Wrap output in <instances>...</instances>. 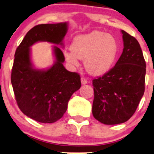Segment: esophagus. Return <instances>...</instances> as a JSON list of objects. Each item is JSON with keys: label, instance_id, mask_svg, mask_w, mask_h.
Masks as SVG:
<instances>
[{"label": "esophagus", "instance_id": "esophagus-1", "mask_svg": "<svg viewBox=\"0 0 154 154\" xmlns=\"http://www.w3.org/2000/svg\"><path fill=\"white\" fill-rule=\"evenodd\" d=\"M88 83V81H87V80L86 78H84V77H81V83L83 85H85L86 84V83Z\"/></svg>", "mask_w": 154, "mask_h": 154}]
</instances>
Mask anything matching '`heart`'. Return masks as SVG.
I'll use <instances>...</instances> for the list:
<instances>
[{
	"mask_svg": "<svg viewBox=\"0 0 154 154\" xmlns=\"http://www.w3.org/2000/svg\"><path fill=\"white\" fill-rule=\"evenodd\" d=\"M118 44L113 35L94 30L77 35L73 39L71 51L64 52L66 62L73 67L84 60V67L92 75H103L108 72L115 63Z\"/></svg>",
	"mask_w": 154,
	"mask_h": 154,
	"instance_id": "obj_1",
	"label": "heart"
}]
</instances>
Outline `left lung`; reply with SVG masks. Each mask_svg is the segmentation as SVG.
Listing matches in <instances>:
<instances>
[{
    "instance_id": "left-lung-1",
    "label": "left lung",
    "mask_w": 154,
    "mask_h": 154,
    "mask_svg": "<svg viewBox=\"0 0 154 154\" xmlns=\"http://www.w3.org/2000/svg\"><path fill=\"white\" fill-rule=\"evenodd\" d=\"M124 49L115 66L94 79L92 114L104 125L122 124L133 116L144 92L146 63L140 45L121 31Z\"/></svg>"
}]
</instances>
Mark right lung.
Wrapping results in <instances>:
<instances>
[{
	"label": "right lung",
	"mask_w": 154,
	"mask_h": 154,
	"mask_svg": "<svg viewBox=\"0 0 154 154\" xmlns=\"http://www.w3.org/2000/svg\"><path fill=\"white\" fill-rule=\"evenodd\" d=\"M68 22L38 24L27 32L15 54L11 83L15 100L25 116L41 123H54L61 119L71 95L81 86L80 77L63 66L65 57L57 45L64 47ZM38 41L54 46L55 61L46 69H38L31 61L30 47Z\"/></svg>",
	"instance_id": "obj_1"
}]
</instances>
